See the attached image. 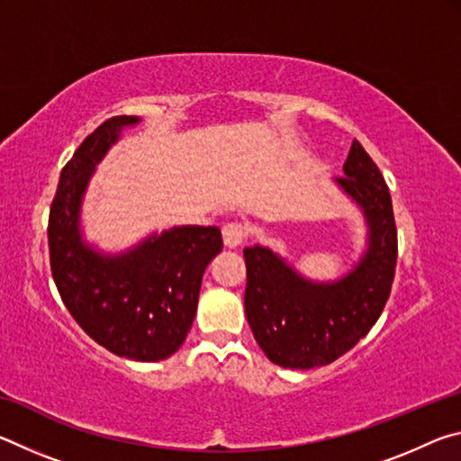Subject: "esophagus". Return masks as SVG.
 <instances>
[{"label": "esophagus", "mask_w": 461, "mask_h": 461, "mask_svg": "<svg viewBox=\"0 0 461 461\" xmlns=\"http://www.w3.org/2000/svg\"><path fill=\"white\" fill-rule=\"evenodd\" d=\"M246 225H241L238 221H231L228 225H223V244L225 248H238L241 246V241L246 240Z\"/></svg>", "instance_id": "obj_1"}]
</instances>
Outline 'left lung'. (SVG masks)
<instances>
[{
	"instance_id": "obj_1",
	"label": "left lung",
	"mask_w": 461,
	"mask_h": 461,
	"mask_svg": "<svg viewBox=\"0 0 461 461\" xmlns=\"http://www.w3.org/2000/svg\"><path fill=\"white\" fill-rule=\"evenodd\" d=\"M343 173L338 183L370 228L368 252L346 278L315 285L268 248L244 249L248 323L268 360L283 368H315L349 352L378 321L393 288L399 240L384 176L357 140Z\"/></svg>"
}]
</instances>
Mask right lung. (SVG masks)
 Wrapping results in <instances>:
<instances>
[{
  "label": "right lung",
  "mask_w": 461,
  "mask_h": 461,
  "mask_svg": "<svg viewBox=\"0 0 461 461\" xmlns=\"http://www.w3.org/2000/svg\"><path fill=\"white\" fill-rule=\"evenodd\" d=\"M136 115H115L91 131L60 173L49 215L54 285L83 331L109 352L138 362L173 356L189 333L203 272L221 252L220 228L183 225L120 256H101L79 231L81 199L97 162Z\"/></svg>",
  "instance_id": "add662e5"
}]
</instances>
